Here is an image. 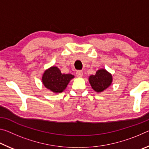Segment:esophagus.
Instances as JSON below:
<instances>
[{"mask_svg": "<svg viewBox=\"0 0 149 149\" xmlns=\"http://www.w3.org/2000/svg\"><path fill=\"white\" fill-rule=\"evenodd\" d=\"M76 75L78 77H81L83 76V72L80 71V70H79V71H77Z\"/></svg>", "mask_w": 149, "mask_h": 149, "instance_id": "obj_1", "label": "esophagus"}]
</instances>
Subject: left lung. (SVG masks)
<instances>
[{"label":"left lung","mask_w":149,"mask_h":149,"mask_svg":"<svg viewBox=\"0 0 149 149\" xmlns=\"http://www.w3.org/2000/svg\"><path fill=\"white\" fill-rule=\"evenodd\" d=\"M112 75L104 68L99 69L96 72L95 75H91L89 81L92 89L97 93L104 91L112 84Z\"/></svg>","instance_id":"left-lung-1"}]
</instances>
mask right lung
Listing matches in <instances>:
<instances>
[{
  "instance_id": "right-lung-1",
  "label": "right lung",
  "mask_w": 149,
  "mask_h": 149,
  "mask_svg": "<svg viewBox=\"0 0 149 149\" xmlns=\"http://www.w3.org/2000/svg\"><path fill=\"white\" fill-rule=\"evenodd\" d=\"M74 78L72 74H62L58 68L51 66L42 75L44 86L54 93H60L65 89L70 81Z\"/></svg>"
}]
</instances>
